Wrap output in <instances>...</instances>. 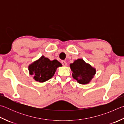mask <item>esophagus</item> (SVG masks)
<instances>
[{"mask_svg":"<svg viewBox=\"0 0 124 124\" xmlns=\"http://www.w3.org/2000/svg\"><path fill=\"white\" fill-rule=\"evenodd\" d=\"M61 63L62 64V65L63 66H66L67 64V62L65 61H62L61 62Z\"/></svg>","mask_w":124,"mask_h":124,"instance_id":"1","label":"esophagus"}]
</instances>
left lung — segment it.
<instances>
[{
    "instance_id": "8db88e82",
    "label": "left lung",
    "mask_w": 124,
    "mask_h": 124,
    "mask_svg": "<svg viewBox=\"0 0 124 124\" xmlns=\"http://www.w3.org/2000/svg\"><path fill=\"white\" fill-rule=\"evenodd\" d=\"M70 67L73 78L80 84H88L96 73L95 69L82 59L75 60Z\"/></svg>"
}]
</instances>
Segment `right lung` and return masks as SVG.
<instances>
[{
	"label": "right lung",
	"instance_id": "add662e5",
	"mask_svg": "<svg viewBox=\"0 0 124 124\" xmlns=\"http://www.w3.org/2000/svg\"><path fill=\"white\" fill-rule=\"evenodd\" d=\"M62 64L57 60L50 61L48 58L42 56L39 60L30 64L29 70L34 79L39 82H44L53 77L56 70Z\"/></svg>",
	"mask_w": 124,
	"mask_h": 124
}]
</instances>
